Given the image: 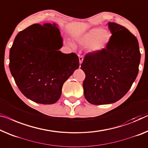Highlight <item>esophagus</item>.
<instances>
[{"mask_svg": "<svg viewBox=\"0 0 148 148\" xmlns=\"http://www.w3.org/2000/svg\"><path fill=\"white\" fill-rule=\"evenodd\" d=\"M83 60H84V58H83L82 56H80V57H79V62H80V64H81L82 63Z\"/></svg>", "mask_w": 148, "mask_h": 148, "instance_id": "34e87169", "label": "esophagus"}]
</instances>
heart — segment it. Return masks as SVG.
I'll use <instances>...</instances> for the list:
<instances>
[{
  "instance_id": "obj_1",
  "label": "heart",
  "mask_w": 148,
  "mask_h": 148,
  "mask_svg": "<svg viewBox=\"0 0 148 148\" xmlns=\"http://www.w3.org/2000/svg\"><path fill=\"white\" fill-rule=\"evenodd\" d=\"M112 34L109 31L100 28H94L78 38V43L82 46H88V50L92 54L102 52L108 45Z\"/></svg>"
}]
</instances>
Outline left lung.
I'll list each match as a JSON object with an SVG mask.
<instances>
[{
    "label": "left lung",
    "instance_id": "8db88e82",
    "mask_svg": "<svg viewBox=\"0 0 148 148\" xmlns=\"http://www.w3.org/2000/svg\"><path fill=\"white\" fill-rule=\"evenodd\" d=\"M112 38L104 50L86 55L80 68L84 72V94L88 102L108 104L120 100L138 76L141 54L137 38L125 27L108 24Z\"/></svg>",
    "mask_w": 148,
    "mask_h": 148
}]
</instances>
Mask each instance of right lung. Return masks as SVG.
I'll return each mask as SVG.
<instances>
[{
	"mask_svg": "<svg viewBox=\"0 0 148 148\" xmlns=\"http://www.w3.org/2000/svg\"><path fill=\"white\" fill-rule=\"evenodd\" d=\"M56 24H35L18 33L10 50L9 68L18 88L34 102L59 100L64 83L80 66L74 53L64 54Z\"/></svg>",
	"mask_w": 148,
	"mask_h": 148,
	"instance_id": "add662e5",
	"label": "right lung"
}]
</instances>
